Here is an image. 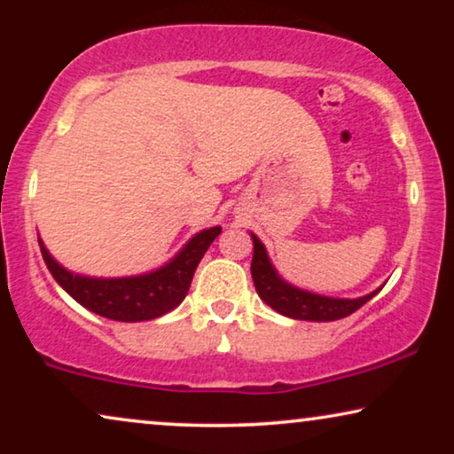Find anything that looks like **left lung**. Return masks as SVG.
Wrapping results in <instances>:
<instances>
[{
  "label": "left lung",
  "mask_w": 454,
  "mask_h": 454,
  "mask_svg": "<svg viewBox=\"0 0 454 454\" xmlns=\"http://www.w3.org/2000/svg\"><path fill=\"white\" fill-rule=\"evenodd\" d=\"M254 239V256H252V278L256 285L258 295L269 303L278 314L289 316L295 320H312V322H333L349 316L370 301L374 294L359 297V300H333V297H322L308 294V291L295 289L277 277L275 269L269 262L266 250L256 235Z\"/></svg>",
  "instance_id": "obj_1"
}]
</instances>
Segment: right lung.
I'll return each mask as SVG.
<instances>
[{
    "instance_id": "obj_1",
    "label": "right lung",
    "mask_w": 454,
    "mask_h": 454,
    "mask_svg": "<svg viewBox=\"0 0 454 454\" xmlns=\"http://www.w3.org/2000/svg\"><path fill=\"white\" fill-rule=\"evenodd\" d=\"M219 233L221 227L200 231L163 269L151 275L128 278H89L72 275L49 256L41 239L39 246L49 272L80 306L109 320L138 322L159 318L184 301L196 266L200 264L208 246Z\"/></svg>"
}]
</instances>
